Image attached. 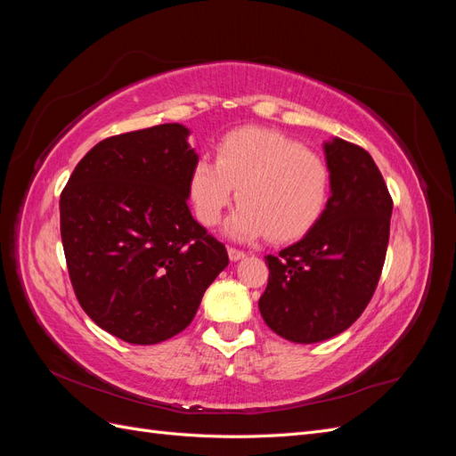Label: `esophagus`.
Masks as SVG:
<instances>
[{
  "label": "esophagus",
  "mask_w": 456,
  "mask_h": 456,
  "mask_svg": "<svg viewBox=\"0 0 456 456\" xmlns=\"http://www.w3.org/2000/svg\"><path fill=\"white\" fill-rule=\"evenodd\" d=\"M228 256H230V260H241L243 256H245V253L241 251V249H236V247H228Z\"/></svg>",
  "instance_id": "esophagus-1"
}]
</instances>
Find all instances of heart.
Listing matches in <instances>:
<instances>
[{"label":"heart","mask_w":456,"mask_h":456,"mask_svg":"<svg viewBox=\"0 0 456 456\" xmlns=\"http://www.w3.org/2000/svg\"><path fill=\"white\" fill-rule=\"evenodd\" d=\"M215 159L190 171L188 196L205 226L220 223L232 201L241 205L228 223L240 240H298L320 223L330 194V173L315 151L280 131L240 127L216 144Z\"/></svg>","instance_id":"1"}]
</instances>
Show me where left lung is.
Listing matches in <instances>:
<instances>
[{"mask_svg": "<svg viewBox=\"0 0 456 456\" xmlns=\"http://www.w3.org/2000/svg\"><path fill=\"white\" fill-rule=\"evenodd\" d=\"M330 198L305 238L268 255L262 320L280 337L312 344L337 337L363 314L379 285L390 238L392 198L369 151L325 142Z\"/></svg>", "mask_w": 456, "mask_h": 456, "instance_id": "left-lung-1", "label": "left lung"}]
</instances>
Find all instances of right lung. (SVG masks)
Masks as SVG:
<instances>
[{"label":"right lung","instance_id":"add662e5","mask_svg":"<svg viewBox=\"0 0 456 456\" xmlns=\"http://www.w3.org/2000/svg\"><path fill=\"white\" fill-rule=\"evenodd\" d=\"M181 123L110 136L61 194V236L81 308L129 344L184 330L228 266L224 243L196 223L188 178L198 154Z\"/></svg>","mask_w":456,"mask_h":456}]
</instances>
